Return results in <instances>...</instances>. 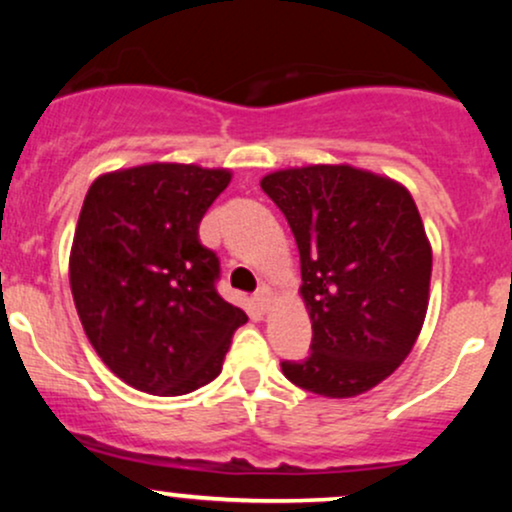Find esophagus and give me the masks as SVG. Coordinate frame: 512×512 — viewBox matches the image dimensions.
<instances>
[{"label": "esophagus", "instance_id": "34e87169", "mask_svg": "<svg viewBox=\"0 0 512 512\" xmlns=\"http://www.w3.org/2000/svg\"><path fill=\"white\" fill-rule=\"evenodd\" d=\"M272 291L267 289V286H260V289L255 291V303H257V308L262 310V313H267L269 308H272Z\"/></svg>", "mask_w": 512, "mask_h": 512}]
</instances>
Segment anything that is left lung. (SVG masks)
<instances>
[{
	"instance_id": "obj_1",
	"label": "left lung",
	"mask_w": 512,
	"mask_h": 512,
	"mask_svg": "<svg viewBox=\"0 0 512 512\" xmlns=\"http://www.w3.org/2000/svg\"><path fill=\"white\" fill-rule=\"evenodd\" d=\"M301 255L310 354L281 361L293 385L356 397L409 356L428 308L431 245L402 185L351 166H308L262 178Z\"/></svg>"
}]
</instances>
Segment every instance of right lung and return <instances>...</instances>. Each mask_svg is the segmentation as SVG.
Wrapping results in <instances>:
<instances>
[{"label": "right lung", "mask_w": 512, "mask_h": 512, "mask_svg": "<svg viewBox=\"0 0 512 512\" xmlns=\"http://www.w3.org/2000/svg\"><path fill=\"white\" fill-rule=\"evenodd\" d=\"M228 182V170L149 163L86 192L69 257L76 313L105 366L149 395L211 383L248 322L219 296V257L199 243V221Z\"/></svg>", "instance_id": "1"}]
</instances>
